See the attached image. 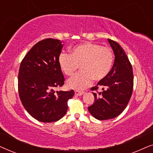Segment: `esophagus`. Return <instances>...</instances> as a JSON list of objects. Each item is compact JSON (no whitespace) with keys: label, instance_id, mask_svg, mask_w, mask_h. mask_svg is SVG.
<instances>
[{"label":"esophagus","instance_id":"34e87169","mask_svg":"<svg viewBox=\"0 0 153 153\" xmlns=\"http://www.w3.org/2000/svg\"><path fill=\"white\" fill-rule=\"evenodd\" d=\"M83 93H84V92H83V91H74V94H75V95H78V96L82 95Z\"/></svg>","mask_w":153,"mask_h":153}]
</instances>
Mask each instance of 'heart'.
Instances as JSON below:
<instances>
[{"label":"heart","instance_id":"b5f03b06","mask_svg":"<svg viewBox=\"0 0 153 153\" xmlns=\"http://www.w3.org/2000/svg\"><path fill=\"white\" fill-rule=\"evenodd\" d=\"M114 62V53L108 47L85 42L73 48L71 53H61L58 64L62 72L71 76L80 65L81 72L67 82L71 89L81 91L91 85L93 79L101 81L107 76Z\"/></svg>","mask_w":153,"mask_h":153}]
</instances>
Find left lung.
Listing matches in <instances>:
<instances>
[{"mask_svg": "<svg viewBox=\"0 0 153 153\" xmlns=\"http://www.w3.org/2000/svg\"><path fill=\"white\" fill-rule=\"evenodd\" d=\"M115 54L111 70L97 85L91 88L95 102L88 108L94 118L100 120L114 118L122 113L128 104L133 91L132 67L124 50L116 42L108 39ZM99 88L102 89L98 92Z\"/></svg>", "mask_w": 153, "mask_h": 153, "instance_id": "8db88e82", "label": "left lung"}]
</instances>
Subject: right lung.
Instances as JSON below:
<instances>
[{
	"label": "right lung",
	"mask_w": 153,
	"mask_h": 153,
	"mask_svg": "<svg viewBox=\"0 0 153 153\" xmlns=\"http://www.w3.org/2000/svg\"><path fill=\"white\" fill-rule=\"evenodd\" d=\"M62 46L59 39H43L33 46L21 62L18 75L20 100L28 114L40 122L60 120L68 111V100L74 96L73 90H53L64 84L58 64Z\"/></svg>",
	"instance_id": "obj_1"
}]
</instances>
